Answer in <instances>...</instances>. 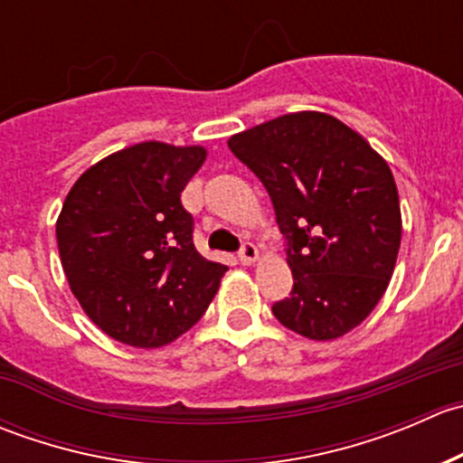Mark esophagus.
<instances>
[{"mask_svg": "<svg viewBox=\"0 0 463 463\" xmlns=\"http://www.w3.org/2000/svg\"><path fill=\"white\" fill-rule=\"evenodd\" d=\"M237 258H240V261L244 266H250V264H255V261H258V258H260V250L255 249V244H250V241H246L244 246H241V250H240V255H237Z\"/></svg>", "mask_w": 463, "mask_h": 463, "instance_id": "esophagus-1", "label": "esophagus"}]
</instances>
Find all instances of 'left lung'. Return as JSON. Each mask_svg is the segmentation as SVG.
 Listing matches in <instances>:
<instances>
[{
    "mask_svg": "<svg viewBox=\"0 0 463 463\" xmlns=\"http://www.w3.org/2000/svg\"><path fill=\"white\" fill-rule=\"evenodd\" d=\"M255 172L287 237L293 291L273 316L311 340H334L374 311L394 273L401 208L385 158L322 111L266 120L228 141Z\"/></svg>",
    "mask_w": 463,
    "mask_h": 463,
    "instance_id": "8db88e82",
    "label": "left lung"
}]
</instances>
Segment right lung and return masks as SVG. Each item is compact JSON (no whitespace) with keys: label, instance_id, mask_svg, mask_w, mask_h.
I'll list each match as a JSON object with an SVG mask.
<instances>
[{"label":"right lung","instance_id":"add662e5","mask_svg":"<svg viewBox=\"0 0 463 463\" xmlns=\"http://www.w3.org/2000/svg\"><path fill=\"white\" fill-rule=\"evenodd\" d=\"M202 145L145 141L82 172L55 223L71 293L109 338L154 349L208 309L228 266L193 241L181 193L205 161Z\"/></svg>","mask_w":463,"mask_h":463}]
</instances>
